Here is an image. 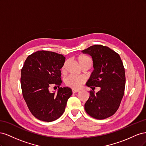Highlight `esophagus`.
Instances as JSON below:
<instances>
[{
    "label": "esophagus",
    "instance_id": "obj_1",
    "mask_svg": "<svg viewBox=\"0 0 146 146\" xmlns=\"http://www.w3.org/2000/svg\"><path fill=\"white\" fill-rule=\"evenodd\" d=\"M79 91V90H77V89H72V92L74 93H76V92H78Z\"/></svg>",
    "mask_w": 146,
    "mask_h": 146
}]
</instances>
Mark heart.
I'll use <instances>...</instances> for the list:
<instances>
[{
  "instance_id": "1",
  "label": "heart",
  "mask_w": 146,
  "mask_h": 146,
  "mask_svg": "<svg viewBox=\"0 0 146 146\" xmlns=\"http://www.w3.org/2000/svg\"><path fill=\"white\" fill-rule=\"evenodd\" d=\"M78 63L80 64L81 67L85 65H89L90 67L92 64V60L90 57L86 55H80L78 57ZM66 63L62 67V71L64 72L66 68ZM85 82V79L82 77L76 76V75H69L65 78L64 82L67 86L73 88H78Z\"/></svg>"
}]
</instances>
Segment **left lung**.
I'll list each match as a JSON object with an SVG mask.
<instances>
[{
	"instance_id": "left-lung-1",
	"label": "left lung",
	"mask_w": 146,
	"mask_h": 146,
	"mask_svg": "<svg viewBox=\"0 0 146 146\" xmlns=\"http://www.w3.org/2000/svg\"><path fill=\"white\" fill-rule=\"evenodd\" d=\"M92 56L94 70L86 82L92 88L100 87L90 96L85 104L86 112L92 117L104 119L111 116L120 106L124 94L125 69L120 56L108 47L94 45L82 50Z\"/></svg>"
}]
</instances>
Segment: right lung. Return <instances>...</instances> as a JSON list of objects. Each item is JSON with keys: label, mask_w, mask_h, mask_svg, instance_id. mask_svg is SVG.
<instances>
[{"label": "right lung", "mask_w": 146, "mask_h": 146, "mask_svg": "<svg viewBox=\"0 0 146 146\" xmlns=\"http://www.w3.org/2000/svg\"><path fill=\"white\" fill-rule=\"evenodd\" d=\"M66 58L57 53L40 50L28 56L21 69V85L23 98L33 115L39 120L52 122L64 112L72 94L68 87H60L61 70ZM55 85L56 94L49 88Z\"/></svg>", "instance_id": "right-lung-1"}]
</instances>
